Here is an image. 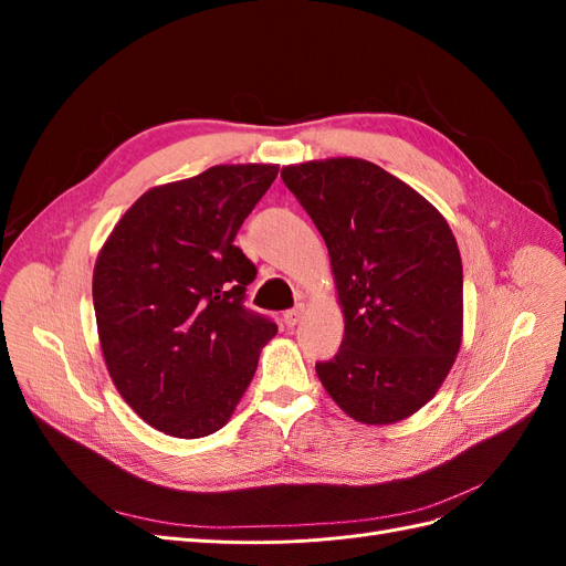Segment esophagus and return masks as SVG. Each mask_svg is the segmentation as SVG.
Instances as JSON below:
<instances>
[{
	"mask_svg": "<svg viewBox=\"0 0 566 566\" xmlns=\"http://www.w3.org/2000/svg\"><path fill=\"white\" fill-rule=\"evenodd\" d=\"M302 314H304L302 306H295V310H287V312L283 314V323L287 325V328H295V325H297L300 318H302Z\"/></svg>",
	"mask_w": 566,
	"mask_h": 566,
	"instance_id": "34e87169",
	"label": "esophagus"
}]
</instances>
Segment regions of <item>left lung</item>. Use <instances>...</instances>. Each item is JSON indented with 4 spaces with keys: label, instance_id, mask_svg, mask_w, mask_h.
<instances>
[{
    "label": "left lung",
    "instance_id": "8db88e82",
    "mask_svg": "<svg viewBox=\"0 0 566 566\" xmlns=\"http://www.w3.org/2000/svg\"><path fill=\"white\" fill-rule=\"evenodd\" d=\"M328 245L345 339L318 380L349 418L391 424L430 401L462 339V262L434 205L358 158L283 167Z\"/></svg>",
    "mask_w": 566,
    "mask_h": 566
}]
</instances>
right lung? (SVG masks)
Instances as JSON below:
<instances>
[{
	"label": "right lung",
	"mask_w": 566,
	"mask_h": 566,
	"mask_svg": "<svg viewBox=\"0 0 566 566\" xmlns=\"http://www.w3.org/2000/svg\"><path fill=\"white\" fill-rule=\"evenodd\" d=\"M276 175V165H217L150 188L98 252L92 290L108 373L134 413L169 437L221 430L279 333L243 304L256 266L233 243Z\"/></svg>",
	"instance_id": "obj_1"
}]
</instances>
